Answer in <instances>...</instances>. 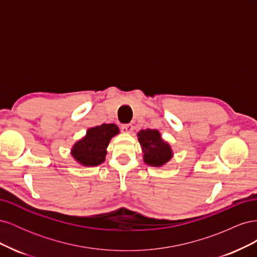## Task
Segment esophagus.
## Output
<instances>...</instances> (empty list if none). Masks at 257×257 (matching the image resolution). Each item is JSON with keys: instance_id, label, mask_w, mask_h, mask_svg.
<instances>
[{"instance_id": "esophagus-1", "label": "esophagus", "mask_w": 257, "mask_h": 257, "mask_svg": "<svg viewBox=\"0 0 257 257\" xmlns=\"http://www.w3.org/2000/svg\"><path fill=\"white\" fill-rule=\"evenodd\" d=\"M121 131L123 133H131V132L133 131V125H132V124H122Z\"/></svg>"}]
</instances>
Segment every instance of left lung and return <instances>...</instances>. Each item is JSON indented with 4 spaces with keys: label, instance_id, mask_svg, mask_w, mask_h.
I'll return each mask as SVG.
<instances>
[{
    "label": "left lung",
    "instance_id": "8db88e82",
    "mask_svg": "<svg viewBox=\"0 0 257 257\" xmlns=\"http://www.w3.org/2000/svg\"><path fill=\"white\" fill-rule=\"evenodd\" d=\"M144 151V161L148 165L160 167L173 157L170 146L163 141L157 130H143L137 134Z\"/></svg>",
    "mask_w": 257,
    "mask_h": 257
}]
</instances>
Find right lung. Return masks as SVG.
<instances>
[{"mask_svg":"<svg viewBox=\"0 0 257 257\" xmlns=\"http://www.w3.org/2000/svg\"><path fill=\"white\" fill-rule=\"evenodd\" d=\"M119 133L115 124H102L89 128L81 141L72 149L74 159L83 166H96L105 161L106 148L110 139Z\"/></svg>","mask_w":257,"mask_h":257,"instance_id":"right-lung-1","label":"right lung"}]
</instances>
